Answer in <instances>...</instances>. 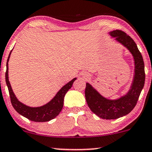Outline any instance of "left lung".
I'll list each match as a JSON object with an SVG mask.
<instances>
[{
	"mask_svg": "<svg viewBox=\"0 0 152 152\" xmlns=\"http://www.w3.org/2000/svg\"><path fill=\"white\" fill-rule=\"evenodd\" d=\"M109 34L126 47L133 57L135 67L131 86L126 94L112 100L102 96L91 84L86 83L85 97L88 106L96 115L104 119H116L128 115L136 105L145 85V64L137 45L129 35L119 30L111 31Z\"/></svg>",
	"mask_w": 152,
	"mask_h": 152,
	"instance_id": "8db88e82",
	"label": "left lung"
}]
</instances>
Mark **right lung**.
Returning <instances> with one entry per match:
<instances>
[{"label": "right lung", "mask_w": 152, "mask_h": 152, "mask_svg": "<svg viewBox=\"0 0 152 152\" xmlns=\"http://www.w3.org/2000/svg\"><path fill=\"white\" fill-rule=\"evenodd\" d=\"M11 52L10 53L7 58L6 64V72H5V82L8 88L10 96L11 103L13 107L19 115H22L31 121L35 122H45L49 121L54 119L56 116L58 115L61 111L64 106V100L66 94L68 91L72 87L73 82L77 80V78L72 79L71 81L68 82L63 86L60 90L57 92L54 98L44 105L40 107H30L19 101L14 94L12 88L11 87L8 77V61L10 57Z\"/></svg>", "instance_id": "add662e5"}]
</instances>
